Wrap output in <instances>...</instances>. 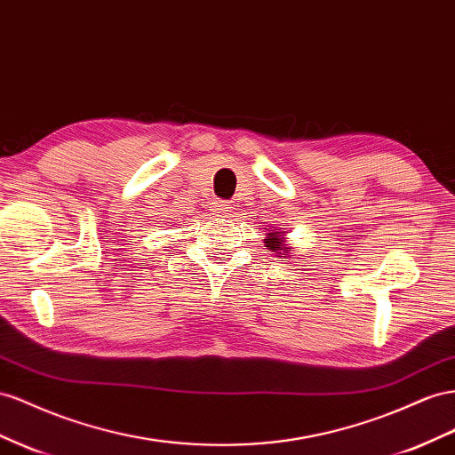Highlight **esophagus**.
Segmentation results:
<instances>
[{"mask_svg":"<svg viewBox=\"0 0 455 455\" xmlns=\"http://www.w3.org/2000/svg\"><path fill=\"white\" fill-rule=\"evenodd\" d=\"M216 212H218V216H220V218H228V216H231V212H233V204H231V201H220V203H218V208H216Z\"/></svg>","mask_w":455,"mask_h":455,"instance_id":"obj_1","label":"esophagus"}]
</instances>
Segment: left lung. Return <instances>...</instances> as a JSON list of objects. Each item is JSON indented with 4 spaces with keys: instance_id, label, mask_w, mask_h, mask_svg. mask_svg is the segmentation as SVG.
Instances as JSON below:
<instances>
[{
    "instance_id": "obj_1",
    "label": "left lung",
    "mask_w": 455,
    "mask_h": 455,
    "mask_svg": "<svg viewBox=\"0 0 455 455\" xmlns=\"http://www.w3.org/2000/svg\"><path fill=\"white\" fill-rule=\"evenodd\" d=\"M269 237H272V239H267L266 243H269V244H266V247H269V249H272L274 252L275 251H281V244H279V237H274L272 235V233H269Z\"/></svg>"
}]
</instances>
